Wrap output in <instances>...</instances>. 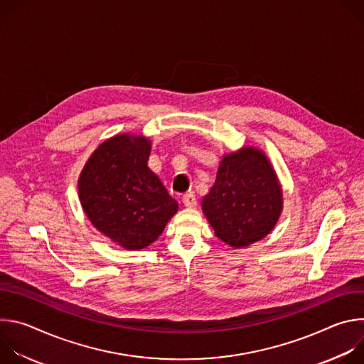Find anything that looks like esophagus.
<instances>
[{
  "label": "esophagus",
  "mask_w": 364,
  "mask_h": 364,
  "mask_svg": "<svg viewBox=\"0 0 364 364\" xmlns=\"http://www.w3.org/2000/svg\"><path fill=\"white\" fill-rule=\"evenodd\" d=\"M181 203L187 207V209H193V207L197 204V200H196V196L194 193H187L181 197Z\"/></svg>",
  "instance_id": "34e87169"
}]
</instances>
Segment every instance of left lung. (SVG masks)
<instances>
[{
    "instance_id": "obj_1",
    "label": "left lung",
    "mask_w": 364,
    "mask_h": 364,
    "mask_svg": "<svg viewBox=\"0 0 364 364\" xmlns=\"http://www.w3.org/2000/svg\"><path fill=\"white\" fill-rule=\"evenodd\" d=\"M282 209V187L269 159L249 145L223 155L216 181L201 200L215 235L235 249L268 236Z\"/></svg>"
}]
</instances>
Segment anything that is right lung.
Here are the masks:
<instances>
[{"instance_id": "add662e5", "label": "right lung", "mask_w": 364, "mask_h": 364, "mask_svg": "<svg viewBox=\"0 0 364 364\" xmlns=\"http://www.w3.org/2000/svg\"><path fill=\"white\" fill-rule=\"evenodd\" d=\"M149 138L115 135L92 152L77 180L79 200L90 223L128 250L157 240L178 210V203L149 170Z\"/></svg>"}]
</instances>
